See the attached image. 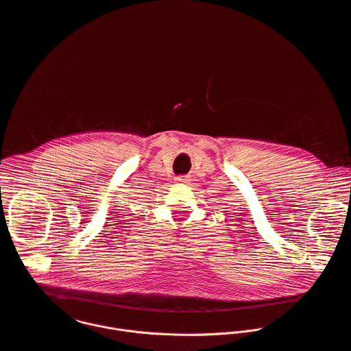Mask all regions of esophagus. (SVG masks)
Wrapping results in <instances>:
<instances>
[{"label": "esophagus", "mask_w": 351, "mask_h": 351, "mask_svg": "<svg viewBox=\"0 0 351 351\" xmlns=\"http://www.w3.org/2000/svg\"><path fill=\"white\" fill-rule=\"evenodd\" d=\"M176 182H178V183H184V182H187V179L182 176V178H176Z\"/></svg>", "instance_id": "34e87169"}]
</instances>
